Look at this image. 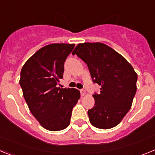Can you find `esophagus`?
Returning <instances> with one entry per match:
<instances>
[{"mask_svg": "<svg viewBox=\"0 0 155 155\" xmlns=\"http://www.w3.org/2000/svg\"><path fill=\"white\" fill-rule=\"evenodd\" d=\"M80 91H81V96H84V95H85V94H86V91H85V90L81 89Z\"/></svg>", "mask_w": 155, "mask_h": 155, "instance_id": "34e87169", "label": "esophagus"}]
</instances>
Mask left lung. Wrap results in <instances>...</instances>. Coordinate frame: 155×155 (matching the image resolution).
Segmentation results:
<instances>
[{
	"mask_svg": "<svg viewBox=\"0 0 155 155\" xmlns=\"http://www.w3.org/2000/svg\"><path fill=\"white\" fill-rule=\"evenodd\" d=\"M72 54L87 64L94 83L101 85L94 94V105L87 111L91 125L110 129L118 125L132 105L137 74L116 50L102 42L79 43Z\"/></svg>",
	"mask_w": 155,
	"mask_h": 155,
	"instance_id": "left-lung-1",
	"label": "left lung"
}]
</instances>
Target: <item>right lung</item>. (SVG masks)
<instances>
[{
    "label": "right lung",
    "mask_w": 155,
    "mask_h": 155,
    "mask_svg": "<svg viewBox=\"0 0 155 155\" xmlns=\"http://www.w3.org/2000/svg\"><path fill=\"white\" fill-rule=\"evenodd\" d=\"M74 44L53 43L35 52L21 68L19 84L30 112L43 128L62 130L71 123L74 106L80 98L75 88H61L66 59Z\"/></svg>",
    "instance_id": "add662e5"
}]
</instances>
